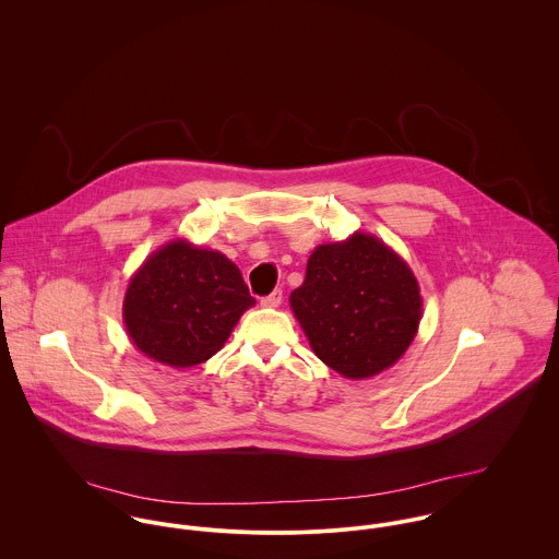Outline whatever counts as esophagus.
Wrapping results in <instances>:
<instances>
[{
    "label": "esophagus",
    "mask_w": 559,
    "mask_h": 559,
    "mask_svg": "<svg viewBox=\"0 0 559 559\" xmlns=\"http://www.w3.org/2000/svg\"><path fill=\"white\" fill-rule=\"evenodd\" d=\"M282 299H284L282 290H273L269 297H262V299H260V306H262V308H280Z\"/></svg>",
    "instance_id": "obj_1"
}]
</instances>
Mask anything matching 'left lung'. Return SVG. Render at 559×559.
I'll return each mask as SVG.
<instances>
[{
	"label": "left lung",
	"instance_id": "obj_1",
	"mask_svg": "<svg viewBox=\"0 0 559 559\" xmlns=\"http://www.w3.org/2000/svg\"><path fill=\"white\" fill-rule=\"evenodd\" d=\"M290 308L320 361L350 381L392 368L424 314L406 260L361 230L312 251Z\"/></svg>",
	"mask_w": 559,
	"mask_h": 559
}]
</instances>
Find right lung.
<instances>
[{
    "mask_svg": "<svg viewBox=\"0 0 559 559\" xmlns=\"http://www.w3.org/2000/svg\"><path fill=\"white\" fill-rule=\"evenodd\" d=\"M255 306L239 266L222 251L174 239L129 280L122 320L135 348L169 368H191L224 348Z\"/></svg>",
    "mask_w": 559,
    "mask_h": 559,
    "instance_id": "1",
    "label": "right lung"
}]
</instances>
